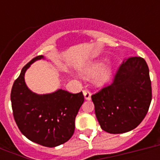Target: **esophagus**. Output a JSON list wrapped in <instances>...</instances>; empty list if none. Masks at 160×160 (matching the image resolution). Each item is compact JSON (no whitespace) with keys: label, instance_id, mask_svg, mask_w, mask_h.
Returning <instances> with one entry per match:
<instances>
[{"label":"esophagus","instance_id":"1","mask_svg":"<svg viewBox=\"0 0 160 160\" xmlns=\"http://www.w3.org/2000/svg\"><path fill=\"white\" fill-rule=\"evenodd\" d=\"M83 94L85 96V99L87 100H90L91 99V93L89 90H83Z\"/></svg>","mask_w":160,"mask_h":160}]
</instances>
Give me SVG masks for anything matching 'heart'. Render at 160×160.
<instances>
[{
    "label": "heart",
    "instance_id": "heart-1",
    "mask_svg": "<svg viewBox=\"0 0 160 160\" xmlns=\"http://www.w3.org/2000/svg\"><path fill=\"white\" fill-rule=\"evenodd\" d=\"M103 63L101 62H95V63H92V64H90L87 66V67H85L83 70V72L84 74L86 75H93L96 74L97 72H99L103 67ZM109 75H110V73H109V70H102V71H100V74L98 75L97 78H96V82L99 84V85H102L104 83H105L107 80H109Z\"/></svg>",
    "mask_w": 160,
    "mask_h": 160
}]
</instances>
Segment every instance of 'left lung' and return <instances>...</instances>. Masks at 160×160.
Masks as SVG:
<instances>
[{
    "label": "left lung",
    "mask_w": 160,
    "mask_h": 160,
    "mask_svg": "<svg viewBox=\"0 0 160 160\" xmlns=\"http://www.w3.org/2000/svg\"><path fill=\"white\" fill-rule=\"evenodd\" d=\"M91 99L103 130L122 134L135 129L146 116L152 100L146 61L139 56L124 60L111 85L91 95Z\"/></svg>",
    "instance_id": "left-lung-1"
}]
</instances>
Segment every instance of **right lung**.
I'll list each match as a JSON object with an SVG mask.
<instances>
[{"label":"right lung","instance_id":"obj_1","mask_svg":"<svg viewBox=\"0 0 160 160\" xmlns=\"http://www.w3.org/2000/svg\"><path fill=\"white\" fill-rule=\"evenodd\" d=\"M38 55L27 63L15 80L11 92L13 116L20 131L31 141L42 146H58L67 142L75 131V120L85 98L82 92L72 94L58 90L36 95L25 83V73Z\"/></svg>","mask_w":160,"mask_h":160}]
</instances>
